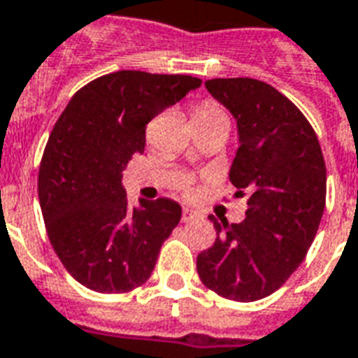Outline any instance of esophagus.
<instances>
[{"label":"esophagus","mask_w":358,"mask_h":358,"mask_svg":"<svg viewBox=\"0 0 358 358\" xmlns=\"http://www.w3.org/2000/svg\"><path fill=\"white\" fill-rule=\"evenodd\" d=\"M199 217V213L194 209H189V207H184V210H182V220L184 222H189V220H194V218Z\"/></svg>","instance_id":"1"}]
</instances>
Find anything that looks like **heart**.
<instances>
[{
  "mask_svg": "<svg viewBox=\"0 0 358 358\" xmlns=\"http://www.w3.org/2000/svg\"><path fill=\"white\" fill-rule=\"evenodd\" d=\"M209 110H217V109H215V107H201V109H197V113H209ZM197 113H195V115H197Z\"/></svg>",
  "mask_w": 358,
  "mask_h": 358,
  "instance_id": "obj_1",
  "label": "heart"
}]
</instances>
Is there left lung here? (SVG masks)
Listing matches in <instances>:
<instances>
[{
    "mask_svg": "<svg viewBox=\"0 0 358 358\" xmlns=\"http://www.w3.org/2000/svg\"><path fill=\"white\" fill-rule=\"evenodd\" d=\"M205 88L230 110L238 143L230 166L245 220L218 222L197 272L226 299H263L297 270L315 240L326 203V164L315 130L295 105L255 78H215Z\"/></svg>",
    "mask_w": 358,
    "mask_h": 358,
    "instance_id": "obj_1",
    "label": "left lung"
}]
</instances>
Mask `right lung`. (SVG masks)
<instances>
[{"instance_id": "1", "label": "right lung", "mask_w": 358, "mask_h": 358, "mask_svg": "<svg viewBox=\"0 0 358 358\" xmlns=\"http://www.w3.org/2000/svg\"><path fill=\"white\" fill-rule=\"evenodd\" d=\"M201 86L186 74L118 71L78 90L51 130L38 195L48 236L74 280L99 293L145 284L178 226L172 199L128 205L122 171L143 153L145 126Z\"/></svg>"}]
</instances>
